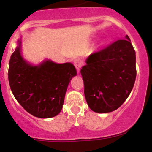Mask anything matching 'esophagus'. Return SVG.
<instances>
[{
  "label": "esophagus",
  "instance_id": "esophagus-1",
  "mask_svg": "<svg viewBox=\"0 0 152 152\" xmlns=\"http://www.w3.org/2000/svg\"><path fill=\"white\" fill-rule=\"evenodd\" d=\"M74 64H75V68H77V70H80V68L82 66V61L79 58H77V59H75L74 61Z\"/></svg>",
  "mask_w": 152,
  "mask_h": 152
}]
</instances>
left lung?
Masks as SVG:
<instances>
[{
    "label": "left lung",
    "instance_id": "1",
    "mask_svg": "<svg viewBox=\"0 0 152 152\" xmlns=\"http://www.w3.org/2000/svg\"><path fill=\"white\" fill-rule=\"evenodd\" d=\"M94 52L82 67L84 96L93 111L110 113L119 108L133 88L135 52L128 36Z\"/></svg>",
    "mask_w": 152,
    "mask_h": 152
}]
</instances>
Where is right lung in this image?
<instances>
[{"label":"right lung","mask_w":152,"mask_h":152,"mask_svg":"<svg viewBox=\"0 0 152 152\" xmlns=\"http://www.w3.org/2000/svg\"><path fill=\"white\" fill-rule=\"evenodd\" d=\"M21 42L10 56L8 80L13 96L25 110L39 118L61 112L70 80L77 75L71 63L45 61L39 66L28 64L20 54Z\"/></svg>","instance_id":"1"}]
</instances>
